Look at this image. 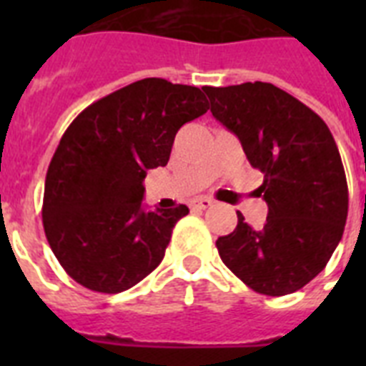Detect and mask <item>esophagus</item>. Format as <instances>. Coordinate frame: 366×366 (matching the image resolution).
I'll list each match as a JSON object with an SVG mask.
<instances>
[{
	"label": "esophagus",
	"mask_w": 366,
	"mask_h": 366,
	"mask_svg": "<svg viewBox=\"0 0 366 366\" xmlns=\"http://www.w3.org/2000/svg\"><path fill=\"white\" fill-rule=\"evenodd\" d=\"M212 205L211 199H207V197H197V199L192 201V209H209Z\"/></svg>",
	"instance_id": "34e87169"
}]
</instances>
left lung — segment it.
Masks as SVG:
<instances>
[{
	"label": "left lung",
	"instance_id": "obj_1",
	"mask_svg": "<svg viewBox=\"0 0 366 366\" xmlns=\"http://www.w3.org/2000/svg\"><path fill=\"white\" fill-rule=\"evenodd\" d=\"M205 93L212 116L264 172L256 192L267 203L262 228L237 212V228L218 237V254L260 295L296 292L323 272L346 226L347 182L335 138L315 112L272 83Z\"/></svg>",
	"mask_w": 366,
	"mask_h": 366
}]
</instances>
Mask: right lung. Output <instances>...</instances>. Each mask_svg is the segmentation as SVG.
I'll return each mask as SVG.
<instances>
[{
    "instance_id": "add662e5",
    "label": "right lung",
    "mask_w": 366,
    "mask_h": 366,
    "mask_svg": "<svg viewBox=\"0 0 366 366\" xmlns=\"http://www.w3.org/2000/svg\"><path fill=\"white\" fill-rule=\"evenodd\" d=\"M203 91L146 77L87 106L60 138L45 178L43 229L85 289L123 292L163 260L189 211H146L142 182L167 165L178 129L209 110Z\"/></svg>"
}]
</instances>
